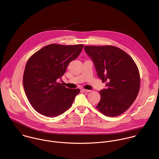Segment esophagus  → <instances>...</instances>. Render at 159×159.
<instances>
[{"instance_id": "1", "label": "esophagus", "mask_w": 159, "mask_h": 159, "mask_svg": "<svg viewBox=\"0 0 159 159\" xmlns=\"http://www.w3.org/2000/svg\"><path fill=\"white\" fill-rule=\"evenodd\" d=\"M84 92H91V90H87V89H83L82 90Z\"/></svg>"}]
</instances>
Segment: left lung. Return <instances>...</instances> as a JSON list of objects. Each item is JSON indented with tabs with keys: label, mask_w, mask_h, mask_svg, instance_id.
<instances>
[{
	"label": "left lung",
	"mask_w": 159,
	"mask_h": 159,
	"mask_svg": "<svg viewBox=\"0 0 159 159\" xmlns=\"http://www.w3.org/2000/svg\"><path fill=\"white\" fill-rule=\"evenodd\" d=\"M84 49L93 61L98 77L107 87L99 92L101 99L96 108L108 117L123 114L139 91L137 65L125 52L115 46H85Z\"/></svg>",
	"instance_id": "left-lung-1"
}]
</instances>
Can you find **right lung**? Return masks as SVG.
I'll list each match as a JSON object with an SVG mask.
<instances>
[{
  "label": "right lung",
  "instance_id": "add662e5",
  "mask_svg": "<svg viewBox=\"0 0 159 159\" xmlns=\"http://www.w3.org/2000/svg\"><path fill=\"white\" fill-rule=\"evenodd\" d=\"M83 44H50L40 49L26 64L23 82L32 107L46 117H55L69 109L80 92L57 82L69 64L80 55Z\"/></svg>",
  "mask_w": 159,
  "mask_h": 159
}]
</instances>
